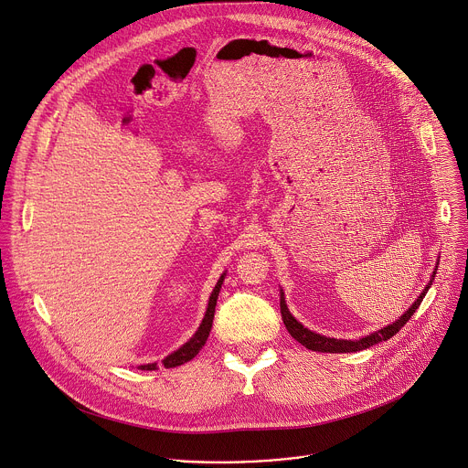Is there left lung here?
<instances>
[{
  "label": "left lung",
  "instance_id": "left-lung-1",
  "mask_svg": "<svg viewBox=\"0 0 468 468\" xmlns=\"http://www.w3.org/2000/svg\"><path fill=\"white\" fill-rule=\"evenodd\" d=\"M435 272H437V269L433 271V276H435ZM431 280H433V278H431ZM431 280H430L428 288L420 293V297L413 303V306H411L400 319H397L393 324H389V326H386V328H382V330H378V332H375V334H368L367 337H361V339H357V341L324 337V335H319V334H315V332L304 328V326L290 314V310H288V306H286V301H284V295H280V314H282V321H284L288 332L292 334V337H295L301 345H304V346L310 348V350H315V352H330V354H337V352H357V350H365V348H368V346H372V345H377V343H380V341H388L389 337H393L395 334H399L400 328L411 319V315L415 314V310L420 306L424 295L428 293V290H430V286H431Z\"/></svg>",
  "mask_w": 468,
  "mask_h": 468
}]
</instances>
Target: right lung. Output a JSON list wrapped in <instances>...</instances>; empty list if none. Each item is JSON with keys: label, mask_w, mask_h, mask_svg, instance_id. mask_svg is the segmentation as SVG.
Here are the masks:
<instances>
[{"label": "right lung", "mask_w": 468, "mask_h": 468, "mask_svg": "<svg viewBox=\"0 0 468 468\" xmlns=\"http://www.w3.org/2000/svg\"><path fill=\"white\" fill-rule=\"evenodd\" d=\"M223 278H225V274L219 278L218 286L214 288V292H212V295H210L205 319H203L199 330L196 332V335H194L188 343L182 345L176 352H173V354H169L165 359H162V365H164L165 368H171V367H176V365H182V363H186V361H190V359L196 357V356L199 354V350L205 346V343H207V339H208V335H210V330H212L214 314H216V303H218V295H219V290H221V284H223ZM140 368H144V370H154V368H156V363H147V365H142Z\"/></svg>", "instance_id": "1"}]
</instances>
